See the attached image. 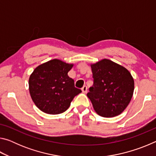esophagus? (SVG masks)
Listing matches in <instances>:
<instances>
[{
	"mask_svg": "<svg viewBox=\"0 0 156 156\" xmlns=\"http://www.w3.org/2000/svg\"><path fill=\"white\" fill-rule=\"evenodd\" d=\"M82 91L83 92V93H87V87L86 85H84L83 87V88H82Z\"/></svg>",
	"mask_w": 156,
	"mask_h": 156,
	"instance_id": "34e87169",
	"label": "esophagus"
}]
</instances>
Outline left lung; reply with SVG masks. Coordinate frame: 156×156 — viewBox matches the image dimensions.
Here are the masks:
<instances>
[{
    "mask_svg": "<svg viewBox=\"0 0 156 156\" xmlns=\"http://www.w3.org/2000/svg\"><path fill=\"white\" fill-rule=\"evenodd\" d=\"M94 84L87 96L98 114L112 118L122 113L130 102L134 80L125 67L109 59L91 64Z\"/></svg>",
    "mask_w": 156,
    "mask_h": 156,
    "instance_id": "1",
    "label": "left lung"
}]
</instances>
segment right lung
Instances as JSON below:
<instances>
[{
  "instance_id": "right-lung-1",
  "label": "right lung",
  "mask_w": 156,
  "mask_h": 156,
  "mask_svg": "<svg viewBox=\"0 0 156 156\" xmlns=\"http://www.w3.org/2000/svg\"><path fill=\"white\" fill-rule=\"evenodd\" d=\"M73 64L53 59L38 66L29 78L31 99L39 109L48 114L65 112L73 98L81 93L68 76Z\"/></svg>"
}]
</instances>
